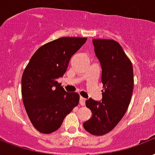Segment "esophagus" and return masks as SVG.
I'll return each instance as SVG.
<instances>
[{"label": "esophagus", "instance_id": "34e87169", "mask_svg": "<svg viewBox=\"0 0 155 155\" xmlns=\"http://www.w3.org/2000/svg\"><path fill=\"white\" fill-rule=\"evenodd\" d=\"M80 104H81V105H82V106H84V105H85V98L81 97V98H80Z\"/></svg>", "mask_w": 155, "mask_h": 155}]
</instances>
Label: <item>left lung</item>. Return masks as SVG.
<instances>
[{
  "mask_svg": "<svg viewBox=\"0 0 155 155\" xmlns=\"http://www.w3.org/2000/svg\"><path fill=\"white\" fill-rule=\"evenodd\" d=\"M96 57L102 67L103 98H89L85 104L92 117L84 128L94 136H104L118 124L130 103L134 88L133 67L121 46L113 39H93Z\"/></svg>",
  "mask_w": 155,
  "mask_h": 155,
  "instance_id": "1",
  "label": "left lung"
}]
</instances>
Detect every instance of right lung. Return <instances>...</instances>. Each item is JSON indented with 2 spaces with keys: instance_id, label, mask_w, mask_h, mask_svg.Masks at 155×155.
<instances>
[{
  "instance_id": "add662e5",
  "label": "right lung",
  "mask_w": 155,
  "mask_h": 155,
  "mask_svg": "<svg viewBox=\"0 0 155 155\" xmlns=\"http://www.w3.org/2000/svg\"><path fill=\"white\" fill-rule=\"evenodd\" d=\"M86 38L63 37L38 49L25 67L21 93L26 113L34 128L43 134L58 130L66 115L79 104L78 93L65 91L58 78L69 61L85 43Z\"/></svg>"
}]
</instances>
